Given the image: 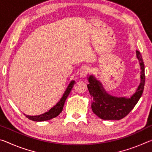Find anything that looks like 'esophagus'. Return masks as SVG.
<instances>
[{
    "instance_id": "obj_1",
    "label": "esophagus",
    "mask_w": 152,
    "mask_h": 152,
    "mask_svg": "<svg viewBox=\"0 0 152 152\" xmlns=\"http://www.w3.org/2000/svg\"><path fill=\"white\" fill-rule=\"evenodd\" d=\"M89 72H90V69L88 68V67H84V68L82 70L80 74V77H82V78L86 77L87 75H88Z\"/></svg>"
}]
</instances>
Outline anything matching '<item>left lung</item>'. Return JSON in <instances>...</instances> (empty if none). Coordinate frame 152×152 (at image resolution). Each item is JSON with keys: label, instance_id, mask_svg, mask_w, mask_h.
Wrapping results in <instances>:
<instances>
[{"label": "left lung", "instance_id": "8db88e82", "mask_svg": "<svg viewBox=\"0 0 152 152\" xmlns=\"http://www.w3.org/2000/svg\"><path fill=\"white\" fill-rule=\"evenodd\" d=\"M136 55L141 68V82L136 92L131 98L113 96L105 91L102 84L91 75L87 84L92 99V110L95 115L104 120H119L130 113L142 95L145 85V68L141 53L136 51Z\"/></svg>", "mask_w": 152, "mask_h": 152}]
</instances>
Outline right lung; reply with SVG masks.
I'll list each match as a JSON object with an SVG mask.
<instances>
[{
    "label": "right lung",
    "mask_w": 152,
    "mask_h": 152,
    "mask_svg": "<svg viewBox=\"0 0 152 152\" xmlns=\"http://www.w3.org/2000/svg\"><path fill=\"white\" fill-rule=\"evenodd\" d=\"M74 83H75V81L74 80H72L70 82V84H69V85L67 87L66 90L64 92L63 96H61L60 101L51 108V109L49 110L48 112L44 113L43 114L40 115H36V116H29V115H26V117L29 119L34 121H44L50 120L53 119V118H55L58 116L60 115V113L62 111L66 100L69 94L70 93V91L73 88Z\"/></svg>",
    "instance_id": "add662e5"
}]
</instances>
